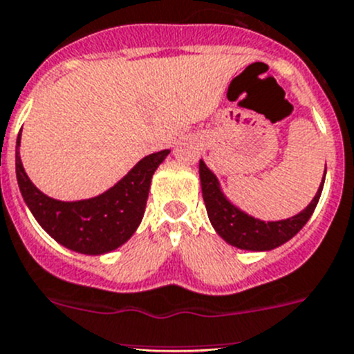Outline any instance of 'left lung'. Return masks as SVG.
Wrapping results in <instances>:
<instances>
[{"label": "left lung", "instance_id": "1", "mask_svg": "<svg viewBox=\"0 0 354 354\" xmlns=\"http://www.w3.org/2000/svg\"><path fill=\"white\" fill-rule=\"evenodd\" d=\"M199 178H201L203 199H205L208 218L218 236L239 250L268 251L288 243L310 220L311 213L315 212L318 199H320L325 176L313 201L296 216L281 220V222H261L230 205L220 191L216 177L206 169L203 162H199Z\"/></svg>", "mask_w": 354, "mask_h": 354}]
</instances>
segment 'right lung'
I'll return each instance as SVG.
<instances>
[{
    "label": "right lung",
    "mask_w": 354,
    "mask_h": 354,
    "mask_svg": "<svg viewBox=\"0 0 354 354\" xmlns=\"http://www.w3.org/2000/svg\"><path fill=\"white\" fill-rule=\"evenodd\" d=\"M17 138L15 169L20 192L39 225L68 250L84 254H103L117 250L141 223L155 170L169 149L142 158L120 182L103 194L84 201H57L30 182L20 162Z\"/></svg>",
    "instance_id": "add662e5"
}]
</instances>
